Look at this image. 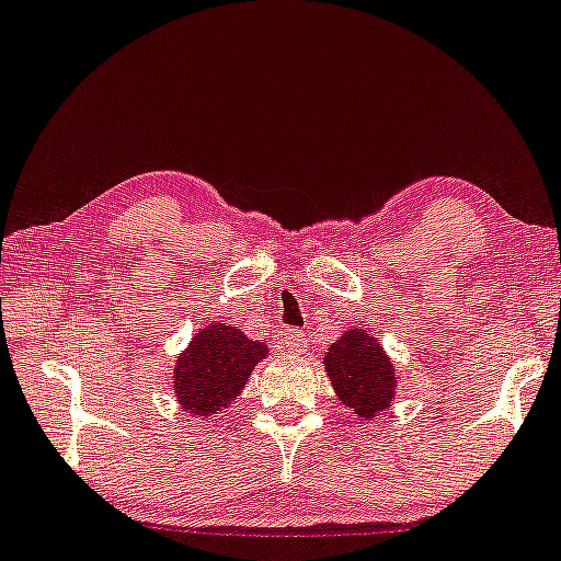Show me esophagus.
Segmentation results:
<instances>
[{"instance_id": "obj_1", "label": "esophagus", "mask_w": 561, "mask_h": 561, "mask_svg": "<svg viewBox=\"0 0 561 561\" xmlns=\"http://www.w3.org/2000/svg\"><path fill=\"white\" fill-rule=\"evenodd\" d=\"M279 344L285 346V350H289V352L300 354V352H305V344H308V339H305L302 331L287 329V331L279 333Z\"/></svg>"}]
</instances>
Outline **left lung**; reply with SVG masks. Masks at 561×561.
<instances>
[{
	"label": "left lung",
	"instance_id": "1",
	"mask_svg": "<svg viewBox=\"0 0 561 561\" xmlns=\"http://www.w3.org/2000/svg\"><path fill=\"white\" fill-rule=\"evenodd\" d=\"M333 391L352 414L373 420L393 403V363L380 342L365 329H350L329 346L323 357Z\"/></svg>",
	"mask_w": 561,
	"mask_h": 561
}]
</instances>
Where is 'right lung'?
Segmentation results:
<instances>
[{
	"mask_svg": "<svg viewBox=\"0 0 561 561\" xmlns=\"http://www.w3.org/2000/svg\"><path fill=\"white\" fill-rule=\"evenodd\" d=\"M266 354V344L248 339L238 325L211 323L198 331L175 359V399L188 414L202 420L217 414L236 401L251 370Z\"/></svg>",
	"mask_w": 561,
	"mask_h": 561,
	"instance_id": "1",
	"label": "right lung"
}]
</instances>
